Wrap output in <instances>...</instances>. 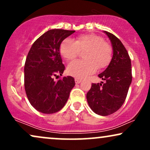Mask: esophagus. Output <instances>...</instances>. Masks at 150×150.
I'll list each match as a JSON object with an SVG mask.
<instances>
[{
    "label": "esophagus",
    "mask_w": 150,
    "mask_h": 150,
    "mask_svg": "<svg viewBox=\"0 0 150 150\" xmlns=\"http://www.w3.org/2000/svg\"><path fill=\"white\" fill-rule=\"evenodd\" d=\"M75 83L76 84H80L81 82V80H80V79H77V78H75Z\"/></svg>",
    "instance_id": "34e87169"
}]
</instances>
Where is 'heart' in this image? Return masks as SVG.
Wrapping results in <instances>:
<instances>
[{
	"mask_svg": "<svg viewBox=\"0 0 150 150\" xmlns=\"http://www.w3.org/2000/svg\"><path fill=\"white\" fill-rule=\"evenodd\" d=\"M62 57L66 61H73L80 51H84L85 60L76 61L68 65L67 71L70 75L83 78L98 69L106 68L112 58V49L102 37L94 34L77 36L74 39L67 38L61 43L59 48Z\"/></svg>",
	"mask_w": 150,
	"mask_h": 150,
	"instance_id": "heart-1",
	"label": "heart"
}]
</instances>
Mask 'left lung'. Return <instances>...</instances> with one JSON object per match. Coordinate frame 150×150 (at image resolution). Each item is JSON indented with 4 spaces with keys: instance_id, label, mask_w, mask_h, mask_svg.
I'll use <instances>...</instances> for the list:
<instances>
[{
    "instance_id": "obj_1",
    "label": "left lung",
    "mask_w": 150,
    "mask_h": 150,
    "mask_svg": "<svg viewBox=\"0 0 150 150\" xmlns=\"http://www.w3.org/2000/svg\"><path fill=\"white\" fill-rule=\"evenodd\" d=\"M104 33L112 44V59L106 69L98 75L104 82L92 83L87 94L89 107L103 116L112 114L121 107L132 82L131 61L126 49L116 36L106 31Z\"/></svg>"
}]
</instances>
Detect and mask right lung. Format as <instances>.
<instances>
[{"label":"right lung","instance_id":"obj_1","mask_svg":"<svg viewBox=\"0 0 150 150\" xmlns=\"http://www.w3.org/2000/svg\"><path fill=\"white\" fill-rule=\"evenodd\" d=\"M74 32L59 29L47 31L34 42L27 54L24 70L25 92L31 105L39 112L59 111L75 85L71 76L54 80L65 70L60 55L61 43Z\"/></svg>","mask_w":150,"mask_h":150}]
</instances>
